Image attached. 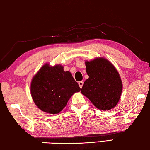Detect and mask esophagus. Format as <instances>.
Wrapping results in <instances>:
<instances>
[{"label":"esophagus","mask_w":150,"mask_h":150,"mask_svg":"<svg viewBox=\"0 0 150 150\" xmlns=\"http://www.w3.org/2000/svg\"><path fill=\"white\" fill-rule=\"evenodd\" d=\"M78 85H79V86H80V88H81V87H82V86H83V82L82 81H79V82H78Z\"/></svg>","instance_id":"34e87169"}]
</instances>
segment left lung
Masks as SVG:
<instances>
[{
    "mask_svg": "<svg viewBox=\"0 0 150 150\" xmlns=\"http://www.w3.org/2000/svg\"><path fill=\"white\" fill-rule=\"evenodd\" d=\"M85 63L89 78L84 81L81 93L98 109L106 111L114 108L123 89L117 69L104 57H97Z\"/></svg>",
    "mask_w": 150,
    "mask_h": 150,
    "instance_id": "obj_1",
    "label": "left lung"
}]
</instances>
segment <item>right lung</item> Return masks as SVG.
Returning a JSON list of instances; mask_svg holds the SVG:
<instances>
[{
    "mask_svg": "<svg viewBox=\"0 0 150 150\" xmlns=\"http://www.w3.org/2000/svg\"><path fill=\"white\" fill-rule=\"evenodd\" d=\"M63 66L46 63L33 76L30 94L38 108L46 113L56 114L66 106L70 98L80 91L71 73Z\"/></svg>",
    "mask_w": 150,
    "mask_h": 150,
    "instance_id": "1",
    "label": "right lung"
}]
</instances>
